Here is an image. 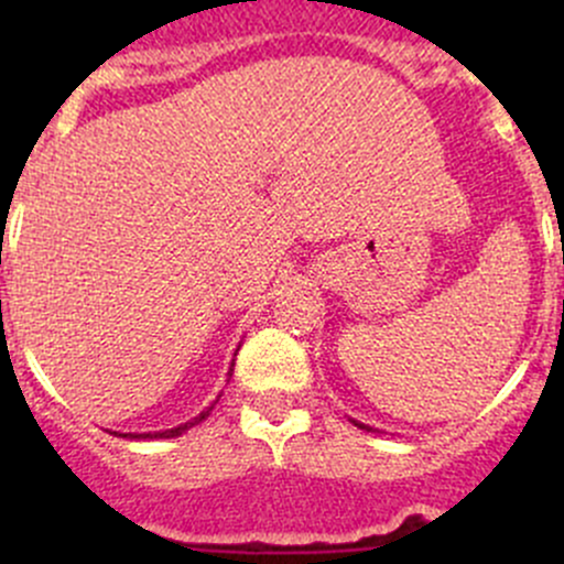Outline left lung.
<instances>
[{
	"label": "left lung",
	"mask_w": 564,
	"mask_h": 564,
	"mask_svg": "<svg viewBox=\"0 0 564 564\" xmlns=\"http://www.w3.org/2000/svg\"><path fill=\"white\" fill-rule=\"evenodd\" d=\"M562 259H564V253H562ZM351 423H355V425H357V429H366V431H373V429H371V425H362V423H357V420H351Z\"/></svg>",
	"instance_id": "left-lung-1"
}]
</instances>
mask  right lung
Returning a JSON list of instances; mask_svg holds the SVG:
<instances>
[{"mask_svg": "<svg viewBox=\"0 0 564 564\" xmlns=\"http://www.w3.org/2000/svg\"><path fill=\"white\" fill-rule=\"evenodd\" d=\"M231 371H235V362H231V368H229V377H231ZM215 403H218V401H213V406H207L202 414H196V417L187 420V423L176 425V429H169V431H150V434H119V431H113V434L124 436V440H174V436H182L187 429H193V425L204 423V420L209 417V412H213V409H215Z\"/></svg>", "mask_w": 564, "mask_h": 564, "instance_id": "add662e5", "label": "right lung"}]
</instances>
